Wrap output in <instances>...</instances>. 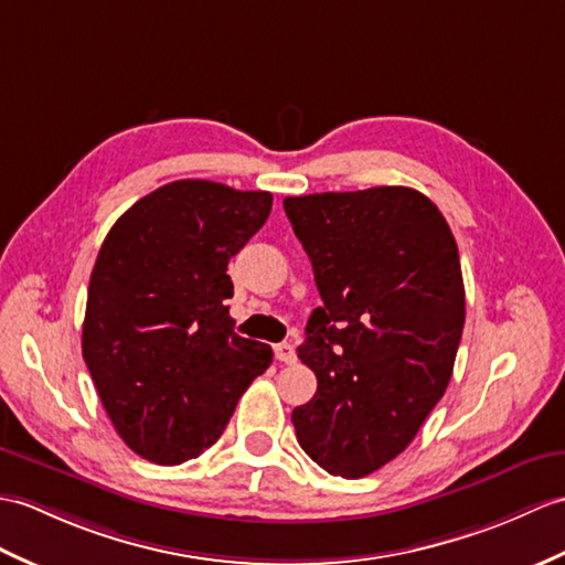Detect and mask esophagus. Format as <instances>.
Returning <instances> with one entry per match:
<instances>
[{
    "label": "esophagus",
    "mask_w": 565,
    "mask_h": 565,
    "mask_svg": "<svg viewBox=\"0 0 565 565\" xmlns=\"http://www.w3.org/2000/svg\"><path fill=\"white\" fill-rule=\"evenodd\" d=\"M274 353H277V361L281 363H294L296 361V349L291 344H277L274 347Z\"/></svg>",
    "instance_id": "34e87169"
}]
</instances>
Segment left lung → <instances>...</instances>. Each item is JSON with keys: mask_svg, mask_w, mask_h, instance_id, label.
<instances>
[{"mask_svg": "<svg viewBox=\"0 0 565 565\" xmlns=\"http://www.w3.org/2000/svg\"><path fill=\"white\" fill-rule=\"evenodd\" d=\"M284 209L324 303L298 349L318 392L291 414L296 438L330 475L369 477L450 383L465 327L457 243L412 188L286 196Z\"/></svg>", "mask_w": 565, "mask_h": 565, "instance_id": "obj_1", "label": "left lung"}]
</instances>
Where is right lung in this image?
Masks as SVG:
<instances>
[{"instance_id": "obj_1", "label": "right lung", "mask_w": 565, "mask_h": 565, "mask_svg": "<svg viewBox=\"0 0 565 565\" xmlns=\"http://www.w3.org/2000/svg\"><path fill=\"white\" fill-rule=\"evenodd\" d=\"M269 192L175 180L105 235L82 351L115 430L139 457L180 465L214 445L274 359L233 332V255L265 226Z\"/></svg>"}]
</instances>
